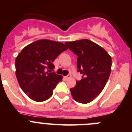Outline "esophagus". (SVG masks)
Masks as SVG:
<instances>
[{
    "mask_svg": "<svg viewBox=\"0 0 132 132\" xmlns=\"http://www.w3.org/2000/svg\"><path fill=\"white\" fill-rule=\"evenodd\" d=\"M71 75H67V76H65V78L67 79H67H69L70 78H71Z\"/></svg>",
    "mask_w": 132,
    "mask_h": 132,
    "instance_id": "1",
    "label": "esophagus"
}]
</instances>
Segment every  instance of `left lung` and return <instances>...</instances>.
<instances>
[{"label": "left lung", "mask_w": 132, "mask_h": 132, "mask_svg": "<svg viewBox=\"0 0 132 132\" xmlns=\"http://www.w3.org/2000/svg\"><path fill=\"white\" fill-rule=\"evenodd\" d=\"M66 46L78 56V72L82 75L75 87L70 89L78 102L87 104L102 92L110 77L111 57L102 47L88 39L66 42Z\"/></svg>", "instance_id": "8db88e82"}]
</instances>
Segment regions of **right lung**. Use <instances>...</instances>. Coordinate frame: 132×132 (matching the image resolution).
<instances>
[{
    "label": "right lung",
    "instance_id": "1",
    "mask_svg": "<svg viewBox=\"0 0 132 132\" xmlns=\"http://www.w3.org/2000/svg\"><path fill=\"white\" fill-rule=\"evenodd\" d=\"M64 44L41 39L25 46L15 59V75L20 87L28 96L36 102L49 98L62 76L53 72L52 63L62 52Z\"/></svg>",
    "mask_w": 132,
    "mask_h": 132
}]
</instances>
